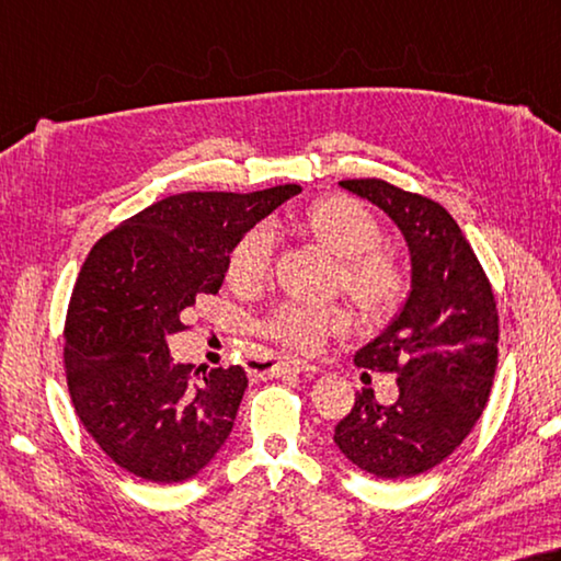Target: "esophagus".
<instances>
[{"label": "esophagus", "instance_id": "1", "mask_svg": "<svg viewBox=\"0 0 561 561\" xmlns=\"http://www.w3.org/2000/svg\"><path fill=\"white\" fill-rule=\"evenodd\" d=\"M284 370H297V373H319L316 365L297 358H254L250 363V373L257 375V378H277Z\"/></svg>", "mask_w": 561, "mask_h": 561}]
</instances>
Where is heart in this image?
Masks as SVG:
<instances>
[{
  "instance_id": "obj_1",
  "label": "heart",
  "mask_w": 561,
  "mask_h": 561,
  "mask_svg": "<svg viewBox=\"0 0 561 561\" xmlns=\"http://www.w3.org/2000/svg\"><path fill=\"white\" fill-rule=\"evenodd\" d=\"M304 226L325 250L343 260V287L363 307L380 309L400 294V267L390 254L378 248L382 240L380 226L360 203L351 198H325L309 208ZM274 242L277 238H274V230L267 222L248 230L232 248L228 279L238 287L260 284L270 272ZM348 325V311L335 307V304L284 301L264 323V333L291 351L313 353L321 348L331 333H341Z\"/></svg>"
}]
</instances>
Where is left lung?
Listing matches in <instances>:
<instances>
[{"instance_id": "left-lung-1", "label": "left lung", "mask_w": 561, "mask_h": 561, "mask_svg": "<svg viewBox=\"0 0 561 561\" xmlns=\"http://www.w3.org/2000/svg\"><path fill=\"white\" fill-rule=\"evenodd\" d=\"M341 188L370 201L402 232L410 294L353 358L358 368L400 375V397L382 407L363 390L333 442L365 473L412 478L451 456L483 414L497 365L493 289L439 203L380 179L341 181Z\"/></svg>"}]
</instances>
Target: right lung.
Wrapping results in <instances>:
<instances>
[{"label":"right lung","mask_w":561,"mask_h":561,"mask_svg":"<svg viewBox=\"0 0 561 561\" xmlns=\"http://www.w3.org/2000/svg\"><path fill=\"white\" fill-rule=\"evenodd\" d=\"M297 193H176L90 250L68 307L66 378L80 422L119 468L181 483L226 444L245 370L174 363L169 335L186 329L198 294H218L238 240Z\"/></svg>","instance_id":"right-lung-1"}]
</instances>
